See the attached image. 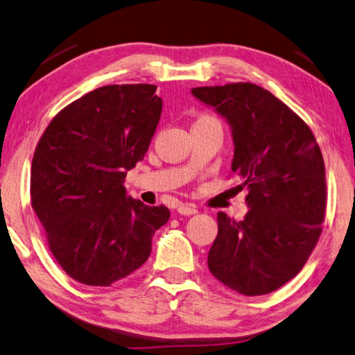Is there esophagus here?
I'll use <instances>...</instances> for the list:
<instances>
[{
	"label": "esophagus",
	"mask_w": 355,
	"mask_h": 355,
	"mask_svg": "<svg viewBox=\"0 0 355 355\" xmlns=\"http://www.w3.org/2000/svg\"><path fill=\"white\" fill-rule=\"evenodd\" d=\"M177 211L180 212V214L183 216H192V214H197L198 209L196 205H191V203H182L177 206Z\"/></svg>",
	"instance_id": "obj_1"
}]
</instances>
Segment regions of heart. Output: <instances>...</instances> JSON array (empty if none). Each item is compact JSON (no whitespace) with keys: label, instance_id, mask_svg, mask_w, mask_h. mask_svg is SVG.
<instances>
[{"label":"heart","instance_id":"obj_1","mask_svg":"<svg viewBox=\"0 0 355 355\" xmlns=\"http://www.w3.org/2000/svg\"><path fill=\"white\" fill-rule=\"evenodd\" d=\"M196 124H218V125H220V121L214 118V116H211V114H203L197 119Z\"/></svg>","mask_w":355,"mask_h":355}]
</instances>
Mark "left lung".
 Segmentation results:
<instances>
[{
	"label": "left lung",
	"instance_id": "left-lung-1",
	"mask_svg": "<svg viewBox=\"0 0 355 355\" xmlns=\"http://www.w3.org/2000/svg\"><path fill=\"white\" fill-rule=\"evenodd\" d=\"M233 128L231 169L247 188L250 211L236 222L217 214L208 267L242 295L275 292L304 267L326 214V171L309 125L278 98L250 82L192 88Z\"/></svg>",
	"mask_w": 355,
	"mask_h": 355
}]
</instances>
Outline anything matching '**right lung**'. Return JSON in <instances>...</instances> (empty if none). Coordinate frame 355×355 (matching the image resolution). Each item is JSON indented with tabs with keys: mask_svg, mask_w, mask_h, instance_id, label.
I'll return each mask as SVG.
<instances>
[{
	"mask_svg": "<svg viewBox=\"0 0 355 355\" xmlns=\"http://www.w3.org/2000/svg\"><path fill=\"white\" fill-rule=\"evenodd\" d=\"M155 92L150 83L96 88L62 108L35 147L32 209L57 263L85 286L108 287L143 266L171 217L124 188L158 125Z\"/></svg>",
	"mask_w": 355,
	"mask_h": 355,
	"instance_id": "obj_1",
	"label": "right lung"
}]
</instances>
